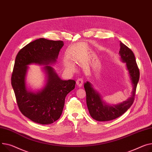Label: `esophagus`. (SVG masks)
Instances as JSON below:
<instances>
[{"label": "esophagus", "instance_id": "34e87169", "mask_svg": "<svg viewBox=\"0 0 152 152\" xmlns=\"http://www.w3.org/2000/svg\"><path fill=\"white\" fill-rule=\"evenodd\" d=\"M83 83H84V80H83V79L82 78H78L77 79V80H76V84L77 85L78 87H82Z\"/></svg>", "mask_w": 152, "mask_h": 152}]
</instances>
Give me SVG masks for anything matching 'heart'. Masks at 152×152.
I'll return each mask as SVG.
<instances>
[{
	"instance_id": "heart-1",
	"label": "heart",
	"mask_w": 152,
	"mask_h": 152,
	"mask_svg": "<svg viewBox=\"0 0 152 152\" xmlns=\"http://www.w3.org/2000/svg\"><path fill=\"white\" fill-rule=\"evenodd\" d=\"M72 68H73V69H74V68H73V66H72Z\"/></svg>"
}]
</instances>
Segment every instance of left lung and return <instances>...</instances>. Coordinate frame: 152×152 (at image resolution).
<instances>
[{
	"label": "left lung",
	"mask_w": 152,
	"mask_h": 152,
	"mask_svg": "<svg viewBox=\"0 0 152 152\" xmlns=\"http://www.w3.org/2000/svg\"><path fill=\"white\" fill-rule=\"evenodd\" d=\"M119 54L122 62L126 63L131 83L133 84L132 95L125 102L111 106L103 102L101 95L95 90L90 83H84L86 92V102L90 115L94 119L104 122L118 118L124 114L133 104L137 85L139 79V69L133 52L123 43L120 42Z\"/></svg>",
	"instance_id": "8db88e82"
}]
</instances>
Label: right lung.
<instances>
[{
	"mask_svg": "<svg viewBox=\"0 0 152 152\" xmlns=\"http://www.w3.org/2000/svg\"><path fill=\"white\" fill-rule=\"evenodd\" d=\"M62 41L39 38L29 43L18 52L12 75V86L21 113L33 122L51 124L61 115L67 94L75 87L74 80H63L48 65L57 61ZM35 63L46 66V84L40 91L33 93L26 87L28 65Z\"/></svg>",
	"mask_w": 152,
	"mask_h": 152,
	"instance_id": "right-lung-1",
	"label": "right lung"
}]
</instances>
